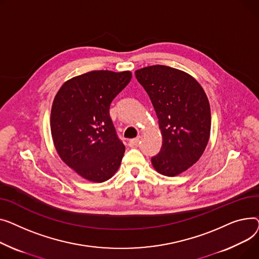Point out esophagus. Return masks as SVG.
<instances>
[{"label": "esophagus", "instance_id": "esophagus-1", "mask_svg": "<svg viewBox=\"0 0 259 259\" xmlns=\"http://www.w3.org/2000/svg\"><path fill=\"white\" fill-rule=\"evenodd\" d=\"M139 141H140V137H137V138L131 139V140L128 141V144H130L131 146H136V145H138Z\"/></svg>", "mask_w": 259, "mask_h": 259}]
</instances>
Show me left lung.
<instances>
[{
	"instance_id": "obj_1",
	"label": "left lung",
	"mask_w": 259,
	"mask_h": 259,
	"mask_svg": "<svg viewBox=\"0 0 259 259\" xmlns=\"http://www.w3.org/2000/svg\"><path fill=\"white\" fill-rule=\"evenodd\" d=\"M135 75L154 105L163 137L151 164L161 175L178 176L196 163L207 146L211 113L206 93L191 75L171 67L149 66Z\"/></svg>"
}]
</instances>
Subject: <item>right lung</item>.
Returning a JSON list of instances; mask_svg holds the SVG:
<instances>
[{
	"instance_id": "obj_1",
	"label": "right lung",
	"mask_w": 259,
	"mask_h": 259,
	"mask_svg": "<svg viewBox=\"0 0 259 259\" xmlns=\"http://www.w3.org/2000/svg\"><path fill=\"white\" fill-rule=\"evenodd\" d=\"M130 71H91L66 81L53 100L51 134L57 154L83 179L101 183L118 170L125 146L110 117Z\"/></svg>"
}]
</instances>
